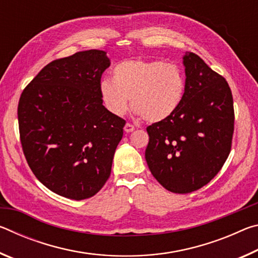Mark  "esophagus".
<instances>
[{
    "instance_id": "1",
    "label": "esophagus",
    "mask_w": 258,
    "mask_h": 258,
    "mask_svg": "<svg viewBox=\"0 0 258 258\" xmlns=\"http://www.w3.org/2000/svg\"><path fill=\"white\" fill-rule=\"evenodd\" d=\"M134 130H135L134 126H133L132 124H130V123H126V124H125V126H124V131H125L126 133H131V132H133Z\"/></svg>"
}]
</instances>
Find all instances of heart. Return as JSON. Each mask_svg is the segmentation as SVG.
Masks as SVG:
<instances>
[{
    "label": "heart",
    "instance_id": "obj_1",
    "mask_svg": "<svg viewBox=\"0 0 258 258\" xmlns=\"http://www.w3.org/2000/svg\"><path fill=\"white\" fill-rule=\"evenodd\" d=\"M100 97L107 110L121 116L128 100L133 111L149 123L168 119L180 108L185 93V80L175 64L159 60L128 59L112 69V80L100 82Z\"/></svg>",
    "mask_w": 258,
    "mask_h": 258
}]
</instances>
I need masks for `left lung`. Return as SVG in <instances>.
I'll use <instances>...</instances> for the list:
<instances>
[{
    "mask_svg": "<svg viewBox=\"0 0 258 258\" xmlns=\"http://www.w3.org/2000/svg\"><path fill=\"white\" fill-rule=\"evenodd\" d=\"M185 93L168 119L147 127L146 160L152 175L174 194L206 185L228 159L234 130L233 99L223 76L199 55L183 56Z\"/></svg>",
    "mask_w": 258,
    "mask_h": 258,
    "instance_id": "8db88e82",
    "label": "left lung"
}]
</instances>
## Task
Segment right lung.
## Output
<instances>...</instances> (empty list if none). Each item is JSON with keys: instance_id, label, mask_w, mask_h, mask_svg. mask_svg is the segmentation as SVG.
I'll list each match as a JSON object with an SVG mask.
<instances>
[{"instance_id": "right-lung-1", "label": "right lung", "mask_w": 258, "mask_h": 258, "mask_svg": "<svg viewBox=\"0 0 258 258\" xmlns=\"http://www.w3.org/2000/svg\"><path fill=\"white\" fill-rule=\"evenodd\" d=\"M107 52L87 50L50 62L21 93L20 141L34 175L54 194L83 200L110 176L125 120L102 104Z\"/></svg>"}]
</instances>
